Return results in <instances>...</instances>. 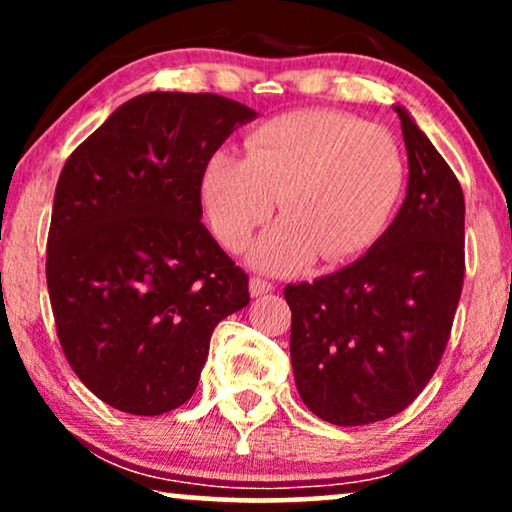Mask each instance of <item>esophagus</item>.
Segmentation results:
<instances>
[{"label":"esophagus","instance_id":"obj_1","mask_svg":"<svg viewBox=\"0 0 512 512\" xmlns=\"http://www.w3.org/2000/svg\"><path fill=\"white\" fill-rule=\"evenodd\" d=\"M272 289H275V286H272V282H268V279H263V277H251L249 291H251V296H254V298L265 296V293H270Z\"/></svg>","mask_w":512,"mask_h":512}]
</instances>
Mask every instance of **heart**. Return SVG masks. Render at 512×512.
Here are the masks:
<instances>
[{"label":"heart","instance_id":"1","mask_svg":"<svg viewBox=\"0 0 512 512\" xmlns=\"http://www.w3.org/2000/svg\"><path fill=\"white\" fill-rule=\"evenodd\" d=\"M405 158L380 125L331 109H303L256 125L244 158L216 151L200 179L209 226L242 251L275 212L284 219L251 249L256 268L293 272L319 254L347 261L373 244L394 214Z\"/></svg>","mask_w":512,"mask_h":512}]
</instances>
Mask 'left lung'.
Listing matches in <instances>:
<instances>
[{"label": "left lung", "mask_w": 512, "mask_h": 512, "mask_svg": "<svg viewBox=\"0 0 512 512\" xmlns=\"http://www.w3.org/2000/svg\"><path fill=\"white\" fill-rule=\"evenodd\" d=\"M394 109L410 167L396 219L359 261L284 289L298 394L338 426L382 422L422 394L464 286L459 179L408 111Z\"/></svg>", "instance_id": "1"}]
</instances>
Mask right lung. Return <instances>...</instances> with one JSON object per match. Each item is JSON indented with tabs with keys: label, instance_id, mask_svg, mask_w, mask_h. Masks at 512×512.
I'll return each instance as SVG.
<instances>
[{
	"label": "right lung",
	"instance_id": "add662e5",
	"mask_svg": "<svg viewBox=\"0 0 512 512\" xmlns=\"http://www.w3.org/2000/svg\"><path fill=\"white\" fill-rule=\"evenodd\" d=\"M256 111L214 93H144L74 149L55 186L46 284L69 366L130 415L198 387L249 277L202 223L207 160Z\"/></svg>",
	"mask_w": 512,
	"mask_h": 512
}]
</instances>
